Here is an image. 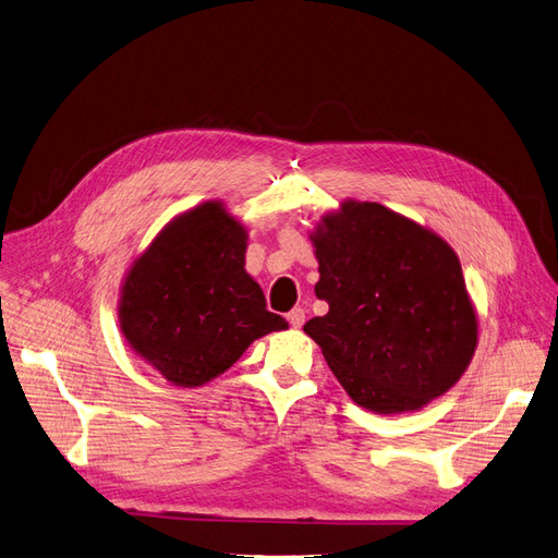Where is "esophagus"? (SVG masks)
<instances>
[{"mask_svg": "<svg viewBox=\"0 0 558 558\" xmlns=\"http://www.w3.org/2000/svg\"><path fill=\"white\" fill-rule=\"evenodd\" d=\"M287 319H289V324H292V328H301L305 324V310L303 307H294L292 312L287 314Z\"/></svg>", "mask_w": 558, "mask_h": 558, "instance_id": "obj_1", "label": "esophagus"}]
</instances>
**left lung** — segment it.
<instances>
[{
	"label": "left lung",
	"mask_w": 558,
	"mask_h": 558,
	"mask_svg": "<svg viewBox=\"0 0 558 558\" xmlns=\"http://www.w3.org/2000/svg\"><path fill=\"white\" fill-rule=\"evenodd\" d=\"M328 314L303 330L347 395L378 415L413 413L470 367L478 317L460 259L430 228L344 201L310 232Z\"/></svg>",
	"instance_id": "1"
}]
</instances>
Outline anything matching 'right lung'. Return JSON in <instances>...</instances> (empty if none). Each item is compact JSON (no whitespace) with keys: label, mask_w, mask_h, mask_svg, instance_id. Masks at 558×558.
<instances>
[{"label":"right lung","mask_w":558,"mask_h":558,"mask_svg":"<svg viewBox=\"0 0 558 558\" xmlns=\"http://www.w3.org/2000/svg\"><path fill=\"white\" fill-rule=\"evenodd\" d=\"M248 228L223 201L168 221L120 284L118 322L128 347L168 383L201 387L228 372L255 339L289 328L266 310L246 271Z\"/></svg>","instance_id":"add662e5"}]
</instances>
